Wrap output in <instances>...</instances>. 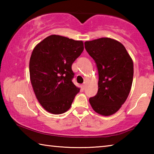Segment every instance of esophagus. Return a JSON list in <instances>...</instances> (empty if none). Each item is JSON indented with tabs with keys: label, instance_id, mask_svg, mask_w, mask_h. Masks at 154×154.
<instances>
[{
	"label": "esophagus",
	"instance_id": "esophagus-1",
	"mask_svg": "<svg viewBox=\"0 0 154 154\" xmlns=\"http://www.w3.org/2000/svg\"><path fill=\"white\" fill-rule=\"evenodd\" d=\"M85 86H86V84H85V83H83V85H82V89L84 90L85 88Z\"/></svg>",
	"mask_w": 154,
	"mask_h": 154
}]
</instances>
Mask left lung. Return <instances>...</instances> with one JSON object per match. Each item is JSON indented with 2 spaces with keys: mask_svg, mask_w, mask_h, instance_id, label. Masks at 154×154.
<instances>
[{
  "mask_svg": "<svg viewBox=\"0 0 154 154\" xmlns=\"http://www.w3.org/2000/svg\"><path fill=\"white\" fill-rule=\"evenodd\" d=\"M85 48L98 68V92L89 99L93 110L103 116L116 113L126 102L133 80L134 64L125 47L113 38L85 41Z\"/></svg>",
  "mask_w": 154,
  "mask_h": 154,
  "instance_id": "obj_1",
  "label": "left lung"
}]
</instances>
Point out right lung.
Listing matches in <instances>:
<instances>
[{"mask_svg": "<svg viewBox=\"0 0 154 154\" xmlns=\"http://www.w3.org/2000/svg\"><path fill=\"white\" fill-rule=\"evenodd\" d=\"M84 49L82 41L52 35L36 45L29 62L36 98L49 113L62 114L71 106L80 88L72 82L71 66Z\"/></svg>", "mask_w": 154, "mask_h": 154, "instance_id": "add662e5", "label": "right lung"}]
</instances>
